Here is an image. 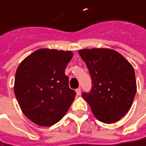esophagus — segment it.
I'll list each match as a JSON object with an SVG mask.
<instances>
[{
	"mask_svg": "<svg viewBox=\"0 0 146 146\" xmlns=\"http://www.w3.org/2000/svg\"><path fill=\"white\" fill-rule=\"evenodd\" d=\"M76 93H77V95H81V89L80 88H78V89H77L76 90Z\"/></svg>",
	"mask_w": 146,
	"mask_h": 146,
	"instance_id": "1",
	"label": "esophagus"
}]
</instances>
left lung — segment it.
<instances>
[{
  "label": "left lung",
  "instance_id": "left-lung-1",
  "mask_svg": "<svg viewBox=\"0 0 146 146\" xmlns=\"http://www.w3.org/2000/svg\"><path fill=\"white\" fill-rule=\"evenodd\" d=\"M90 71L93 87L82 97L100 121H118L131 108L137 92L135 72L124 56L111 48L78 51Z\"/></svg>",
  "mask_w": 146,
  "mask_h": 146
}]
</instances>
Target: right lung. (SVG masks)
Here are the masks:
<instances>
[{
    "label": "right lung",
    "instance_id": "right-lung-1",
    "mask_svg": "<svg viewBox=\"0 0 146 146\" xmlns=\"http://www.w3.org/2000/svg\"><path fill=\"white\" fill-rule=\"evenodd\" d=\"M71 51L40 48L24 59L15 74L14 94L20 108L31 121L51 126L69 110L76 96L65 69Z\"/></svg>",
    "mask_w": 146,
    "mask_h": 146
}]
</instances>
